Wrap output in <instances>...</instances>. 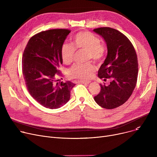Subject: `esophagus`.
Returning <instances> with one entry per match:
<instances>
[{
  "label": "esophagus",
  "instance_id": "obj_1",
  "mask_svg": "<svg viewBox=\"0 0 157 157\" xmlns=\"http://www.w3.org/2000/svg\"><path fill=\"white\" fill-rule=\"evenodd\" d=\"M79 83H82V84H85V85H88V84L90 83V82L89 81H81V80H80V81H79Z\"/></svg>",
  "mask_w": 157,
  "mask_h": 157
}]
</instances>
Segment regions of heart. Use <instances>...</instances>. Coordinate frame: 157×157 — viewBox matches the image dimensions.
<instances>
[{
  "instance_id": "b5f03b06",
  "label": "heart",
  "mask_w": 157,
  "mask_h": 157,
  "mask_svg": "<svg viewBox=\"0 0 157 157\" xmlns=\"http://www.w3.org/2000/svg\"><path fill=\"white\" fill-rule=\"evenodd\" d=\"M72 45L64 43L60 49V55L65 64H70L74 60L76 49L86 50V60H92L96 63L102 61L105 55L106 48L101 43L97 36L89 31H81L74 36ZM94 65L90 62L85 64H74L68 70V75L71 78L87 80L94 72Z\"/></svg>"
}]
</instances>
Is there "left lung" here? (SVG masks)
Wrapping results in <instances>:
<instances>
[{
	"label": "left lung",
	"instance_id": "8db88e82",
	"mask_svg": "<svg viewBox=\"0 0 157 157\" xmlns=\"http://www.w3.org/2000/svg\"><path fill=\"white\" fill-rule=\"evenodd\" d=\"M101 36L108 48V55L98 71V76L108 85L101 84V92L94 97L95 101L105 109L118 108L132 94L138 76L137 56L130 40L120 31L110 27L94 30Z\"/></svg>",
	"mask_w": 157,
	"mask_h": 157
}]
</instances>
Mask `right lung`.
I'll use <instances>...</instances> for the list:
<instances>
[{"mask_svg":"<svg viewBox=\"0 0 157 157\" xmlns=\"http://www.w3.org/2000/svg\"><path fill=\"white\" fill-rule=\"evenodd\" d=\"M71 30L50 29L33 36L24 49L22 72L30 95L49 109L59 108L70 98L75 84L71 81L56 83L61 76L60 49Z\"/></svg>","mask_w":157,"mask_h":157,"instance_id":"obj_1","label":"right lung"}]
</instances>
